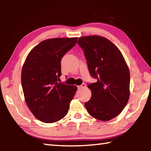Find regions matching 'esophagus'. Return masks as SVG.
<instances>
[{
	"mask_svg": "<svg viewBox=\"0 0 151 151\" xmlns=\"http://www.w3.org/2000/svg\"><path fill=\"white\" fill-rule=\"evenodd\" d=\"M86 87V85L85 84H82L81 85H80V86H78V89H81V88H85Z\"/></svg>",
	"mask_w": 151,
	"mask_h": 151,
	"instance_id": "1",
	"label": "esophagus"
}]
</instances>
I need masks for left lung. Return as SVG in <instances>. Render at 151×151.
<instances>
[{
    "label": "left lung",
    "instance_id": "obj_1",
    "mask_svg": "<svg viewBox=\"0 0 151 151\" xmlns=\"http://www.w3.org/2000/svg\"><path fill=\"white\" fill-rule=\"evenodd\" d=\"M89 72L97 82L88 85L91 98L85 103L94 118L108 121L121 113L130 96V73L122 53L111 40L101 36L80 37Z\"/></svg>",
    "mask_w": 151,
    "mask_h": 151
}]
</instances>
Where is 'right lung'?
<instances>
[{"instance_id": "right-lung-1", "label": "right lung", "mask_w": 151, "mask_h": 151, "mask_svg": "<svg viewBox=\"0 0 151 151\" xmlns=\"http://www.w3.org/2000/svg\"><path fill=\"white\" fill-rule=\"evenodd\" d=\"M77 37L43 40L30 50L23 64L21 83L24 100L36 118L52 123L68 113L77 87L58 83L60 61Z\"/></svg>"}]
</instances>
